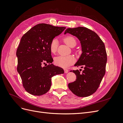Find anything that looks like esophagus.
<instances>
[{
  "label": "esophagus",
  "instance_id": "34e87169",
  "mask_svg": "<svg viewBox=\"0 0 123 123\" xmlns=\"http://www.w3.org/2000/svg\"><path fill=\"white\" fill-rule=\"evenodd\" d=\"M64 72L65 73H67L69 72V70L68 69H64Z\"/></svg>",
  "mask_w": 123,
  "mask_h": 123
}]
</instances>
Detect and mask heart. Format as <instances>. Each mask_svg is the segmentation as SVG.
<instances>
[{"instance_id": "1", "label": "heart", "mask_w": 123, "mask_h": 123, "mask_svg": "<svg viewBox=\"0 0 123 123\" xmlns=\"http://www.w3.org/2000/svg\"><path fill=\"white\" fill-rule=\"evenodd\" d=\"M64 42L70 47L73 44H76V40L73 36H68L64 38ZM58 48V42L56 39H53L51 41L50 44V50L53 54L56 52ZM75 62V58L72 55L67 56H58L54 58L55 64L62 68H66L72 65Z\"/></svg>"}]
</instances>
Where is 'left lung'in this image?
I'll return each mask as SVG.
<instances>
[{
    "label": "left lung",
    "instance_id": "obj_1",
    "mask_svg": "<svg viewBox=\"0 0 123 123\" xmlns=\"http://www.w3.org/2000/svg\"><path fill=\"white\" fill-rule=\"evenodd\" d=\"M67 33L80 41L82 53L74 66L84 69L82 73L78 70L71 71L76 79L68 87L77 96L87 97L97 90L105 75L107 61L105 44L95 32L87 28H68L64 34Z\"/></svg>",
    "mask_w": 123,
    "mask_h": 123
}]
</instances>
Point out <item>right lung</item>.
<instances>
[{"instance_id": "1", "label": "right lung", "mask_w": 123, "mask_h": 123, "mask_svg": "<svg viewBox=\"0 0 123 123\" xmlns=\"http://www.w3.org/2000/svg\"><path fill=\"white\" fill-rule=\"evenodd\" d=\"M65 29L39 24L21 37L16 51L17 70L25 89L30 94L39 96L46 93L51 86V78L64 73L63 69L52 64L50 44ZM47 63L48 65L42 66Z\"/></svg>"}]
</instances>
